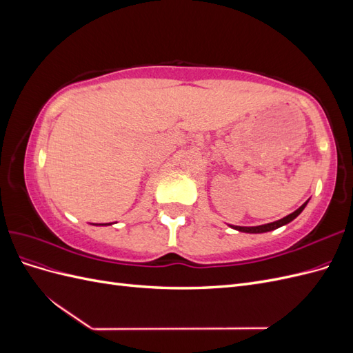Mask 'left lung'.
Segmentation results:
<instances>
[{"mask_svg":"<svg viewBox=\"0 0 353 353\" xmlns=\"http://www.w3.org/2000/svg\"><path fill=\"white\" fill-rule=\"evenodd\" d=\"M307 201H305L301 208L296 209L293 213H290V215H287V216H284L283 219H279V221H274V222H270V223H263V225H258V227H239V225H230V227L232 230H237V231H241V232H249V234H261V232L274 231V230L280 228L283 225H287L288 222H292L293 219H296L299 215H301V213L303 212V209L306 208Z\"/></svg>","mask_w":353,"mask_h":353,"instance_id":"8db88e82","label":"left lung"}]
</instances>
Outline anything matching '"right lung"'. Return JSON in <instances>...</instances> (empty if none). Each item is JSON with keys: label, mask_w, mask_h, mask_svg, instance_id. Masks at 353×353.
<instances>
[{"label": "right lung", "mask_w": 353, "mask_h": 353, "mask_svg": "<svg viewBox=\"0 0 353 353\" xmlns=\"http://www.w3.org/2000/svg\"><path fill=\"white\" fill-rule=\"evenodd\" d=\"M99 225H112V223H99Z\"/></svg>", "instance_id": "right-lung-1"}]
</instances>
